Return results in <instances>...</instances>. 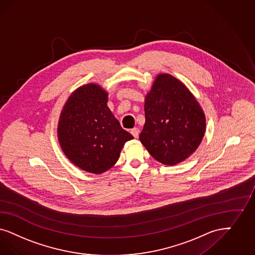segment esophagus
I'll return each mask as SVG.
<instances>
[{
    "mask_svg": "<svg viewBox=\"0 0 255 255\" xmlns=\"http://www.w3.org/2000/svg\"><path fill=\"white\" fill-rule=\"evenodd\" d=\"M131 133L132 134V136L134 138H137L138 137V134H139V129L138 128H133L131 130Z\"/></svg>",
    "mask_w": 255,
    "mask_h": 255,
    "instance_id": "1",
    "label": "esophagus"
}]
</instances>
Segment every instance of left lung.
I'll return each instance as SVG.
<instances>
[{"mask_svg":"<svg viewBox=\"0 0 255 255\" xmlns=\"http://www.w3.org/2000/svg\"><path fill=\"white\" fill-rule=\"evenodd\" d=\"M145 124L139 139L160 163L174 166L200 146L206 129L202 106L185 84L160 73L145 98Z\"/></svg>","mask_w":255,"mask_h":255,"instance_id":"1","label":"left lung"}]
</instances>
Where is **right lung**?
Here are the masks:
<instances>
[{"label":"right lung","mask_w":255,"mask_h":255,"mask_svg":"<svg viewBox=\"0 0 255 255\" xmlns=\"http://www.w3.org/2000/svg\"><path fill=\"white\" fill-rule=\"evenodd\" d=\"M108 93L98 84L75 89L63 106L57 137L63 152L76 167L94 174L106 172L119 160L125 142L123 130L107 106Z\"/></svg>","instance_id":"right-lung-1"}]
</instances>
